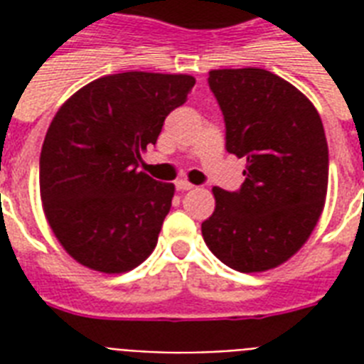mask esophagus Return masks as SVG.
I'll return each instance as SVG.
<instances>
[{"instance_id":"34e87169","label":"esophagus","mask_w":364,"mask_h":364,"mask_svg":"<svg viewBox=\"0 0 364 364\" xmlns=\"http://www.w3.org/2000/svg\"><path fill=\"white\" fill-rule=\"evenodd\" d=\"M176 188L179 191V193H185V191H191V188H194L193 183L185 181V179H179V181H176Z\"/></svg>"}]
</instances>
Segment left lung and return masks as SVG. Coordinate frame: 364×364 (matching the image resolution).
I'll use <instances>...</instances> for the list:
<instances>
[{
  "mask_svg": "<svg viewBox=\"0 0 364 364\" xmlns=\"http://www.w3.org/2000/svg\"><path fill=\"white\" fill-rule=\"evenodd\" d=\"M210 88L225 117L227 151L247 160L240 191L213 188L202 223L205 245L238 272L276 268L310 238L328 183V147L310 100L272 71L213 70Z\"/></svg>",
  "mask_w": 364,
  "mask_h": 364,
  "instance_id": "left-lung-1",
  "label": "left lung"
}]
</instances>
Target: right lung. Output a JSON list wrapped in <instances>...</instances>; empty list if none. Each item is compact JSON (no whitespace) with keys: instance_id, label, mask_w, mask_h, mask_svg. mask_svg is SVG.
Masks as SVG:
<instances>
[{"instance_id":"right-lung-1","label":"right lung","mask_w":364,"mask_h":364,"mask_svg":"<svg viewBox=\"0 0 364 364\" xmlns=\"http://www.w3.org/2000/svg\"><path fill=\"white\" fill-rule=\"evenodd\" d=\"M194 77L126 71L77 90L54 115L39 159L47 221L87 268L121 274L153 253L176 187L139 171Z\"/></svg>"}]
</instances>
